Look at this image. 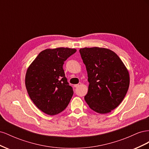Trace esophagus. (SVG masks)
<instances>
[{
  "label": "esophagus",
  "mask_w": 149,
  "mask_h": 149,
  "mask_svg": "<svg viewBox=\"0 0 149 149\" xmlns=\"http://www.w3.org/2000/svg\"><path fill=\"white\" fill-rule=\"evenodd\" d=\"M81 83H79V84H74V86L75 88H78V87H79V86H81Z\"/></svg>",
  "instance_id": "esophagus-1"
}]
</instances>
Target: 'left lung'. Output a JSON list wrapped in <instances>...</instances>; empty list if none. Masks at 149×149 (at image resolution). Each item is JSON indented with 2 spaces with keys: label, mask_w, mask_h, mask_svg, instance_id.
<instances>
[{
  "label": "left lung",
  "mask_w": 149,
  "mask_h": 149,
  "mask_svg": "<svg viewBox=\"0 0 149 149\" xmlns=\"http://www.w3.org/2000/svg\"><path fill=\"white\" fill-rule=\"evenodd\" d=\"M79 53L89 83L84 100L94 111L109 113L126 95L130 83L129 72L120 58L109 49L84 48Z\"/></svg>",
  "instance_id": "left-lung-1"
}]
</instances>
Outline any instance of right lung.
<instances>
[{
    "label": "right lung",
    "instance_id": "1",
    "mask_svg": "<svg viewBox=\"0 0 149 149\" xmlns=\"http://www.w3.org/2000/svg\"><path fill=\"white\" fill-rule=\"evenodd\" d=\"M76 52V49L69 48L45 49L26 71L25 86L31 100L48 115L64 111L73 95L63 66Z\"/></svg>",
    "mask_w": 149,
    "mask_h": 149
}]
</instances>
